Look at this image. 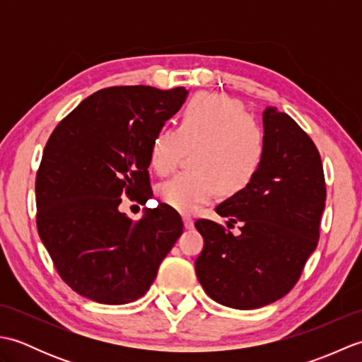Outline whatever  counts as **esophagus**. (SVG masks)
I'll use <instances>...</instances> for the list:
<instances>
[{
    "label": "esophagus",
    "mask_w": 362,
    "mask_h": 362,
    "mask_svg": "<svg viewBox=\"0 0 362 362\" xmlns=\"http://www.w3.org/2000/svg\"><path fill=\"white\" fill-rule=\"evenodd\" d=\"M183 226H185V228H193L194 227V221H193V218H189V216H183Z\"/></svg>",
    "instance_id": "esophagus-1"
}]
</instances>
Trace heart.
<instances>
[{"label":"heart","instance_id":"heart-1","mask_svg":"<svg viewBox=\"0 0 362 362\" xmlns=\"http://www.w3.org/2000/svg\"><path fill=\"white\" fill-rule=\"evenodd\" d=\"M188 149H196V171L182 173L160 187L166 205L193 213L221 189L238 194L255 180L266 157L264 132L233 98L202 93L191 99L179 129L161 127L151 146V165L160 175L173 173Z\"/></svg>","mask_w":362,"mask_h":362}]
</instances>
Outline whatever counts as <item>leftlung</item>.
I'll return each instance as SVG.
<instances>
[{"mask_svg": "<svg viewBox=\"0 0 362 362\" xmlns=\"http://www.w3.org/2000/svg\"><path fill=\"white\" fill-rule=\"evenodd\" d=\"M263 129L266 157L255 180L216 206L219 216L241 222V233L209 219L194 224L204 238L197 280L214 302L235 310L261 308L294 288L325 209L324 168L308 134L276 107L263 112Z\"/></svg>", "mask_w": 362, "mask_h": 362, "instance_id": "8db88e82", "label": "left lung"}]
</instances>
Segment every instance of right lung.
<instances>
[{
  "label": "right lung",
  "instance_id": "obj_1",
  "mask_svg": "<svg viewBox=\"0 0 362 362\" xmlns=\"http://www.w3.org/2000/svg\"><path fill=\"white\" fill-rule=\"evenodd\" d=\"M188 90L110 87L54 129L35 179L37 230L59 275L79 296L124 305L144 296L183 232L166 204L132 221L122 196H152L151 146Z\"/></svg>",
  "mask_w": 362,
  "mask_h": 362
}]
</instances>
